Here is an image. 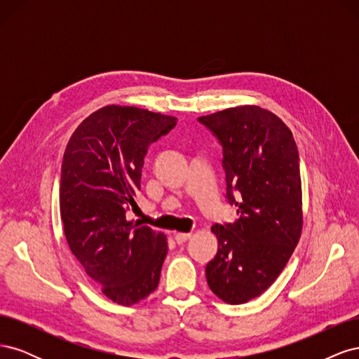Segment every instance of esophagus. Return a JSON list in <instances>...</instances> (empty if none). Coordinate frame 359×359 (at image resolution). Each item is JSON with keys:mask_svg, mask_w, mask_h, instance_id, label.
<instances>
[{"mask_svg": "<svg viewBox=\"0 0 359 359\" xmlns=\"http://www.w3.org/2000/svg\"><path fill=\"white\" fill-rule=\"evenodd\" d=\"M190 236H191V233H187V232H177L175 233V241L178 244H182V243H186Z\"/></svg>", "mask_w": 359, "mask_h": 359, "instance_id": "34e87169", "label": "esophagus"}]
</instances>
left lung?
I'll return each mask as SVG.
<instances>
[{
  "mask_svg": "<svg viewBox=\"0 0 359 359\" xmlns=\"http://www.w3.org/2000/svg\"><path fill=\"white\" fill-rule=\"evenodd\" d=\"M223 147L226 198L233 223L214 224L219 241L205 268L214 295L244 304L274 283L302 232V190L295 139L281 119L244 104L199 116Z\"/></svg>",
  "mask_w": 359,
  "mask_h": 359,
  "instance_id": "1",
  "label": "left lung"
}]
</instances>
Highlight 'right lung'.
<instances>
[{
  "instance_id": "obj_1",
  "label": "right lung",
  "mask_w": 359,
  "mask_h": 359,
  "mask_svg": "<svg viewBox=\"0 0 359 359\" xmlns=\"http://www.w3.org/2000/svg\"><path fill=\"white\" fill-rule=\"evenodd\" d=\"M175 126V116L109 104L83 119L64 151V235L86 276L119 306H133L158 286L168 238L135 226L126 211L136 205L148 147Z\"/></svg>"
}]
</instances>
